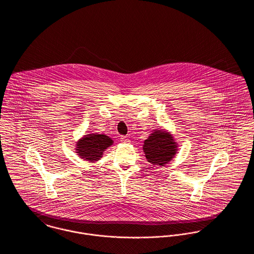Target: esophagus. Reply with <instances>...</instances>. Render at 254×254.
I'll list each match as a JSON object with an SVG mask.
<instances>
[{"label":"esophagus","mask_w":254,"mask_h":254,"mask_svg":"<svg viewBox=\"0 0 254 254\" xmlns=\"http://www.w3.org/2000/svg\"><path fill=\"white\" fill-rule=\"evenodd\" d=\"M121 142H123V143H129L130 141H129V139L127 136H122Z\"/></svg>","instance_id":"esophagus-1"}]
</instances>
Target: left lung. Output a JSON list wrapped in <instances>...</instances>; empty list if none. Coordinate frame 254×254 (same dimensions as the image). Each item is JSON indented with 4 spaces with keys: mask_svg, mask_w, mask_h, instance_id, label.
<instances>
[{
    "mask_svg": "<svg viewBox=\"0 0 254 254\" xmlns=\"http://www.w3.org/2000/svg\"><path fill=\"white\" fill-rule=\"evenodd\" d=\"M143 150L147 162L155 166H165L176 155L178 144L168 130L153 129L145 140Z\"/></svg>",
    "mask_w": 254,
    "mask_h": 254,
    "instance_id": "8db88e82",
    "label": "left lung"
}]
</instances>
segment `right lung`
<instances>
[{"label": "right lung", "mask_w": 254, "mask_h": 254, "mask_svg": "<svg viewBox=\"0 0 254 254\" xmlns=\"http://www.w3.org/2000/svg\"><path fill=\"white\" fill-rule=\"evenodd\" d=\"M113 144V140L105 135L99 133L85 134L76 143V153L78 156L89 163H94L100 160L104 151Z\"/></svg>", "instance_id": "right-lung-1"}]
</instances>
